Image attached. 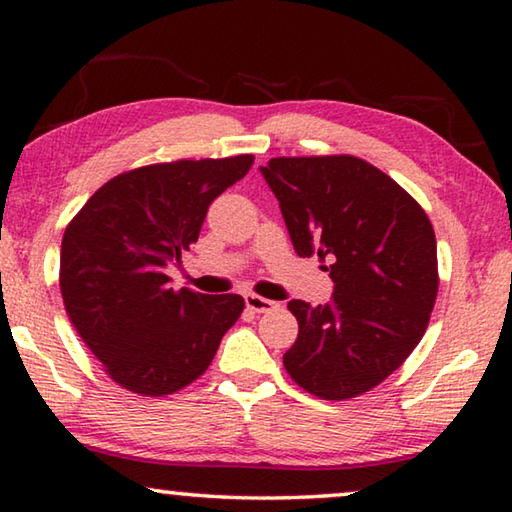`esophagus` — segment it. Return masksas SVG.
<instances>
[{
	"label": "esophagus",
	"instance_id": "obj_1",
	"mask_svg": "<svg viewBox=\"0 0 512 512\" xmlns=\"http://www.w3.org/2000/svg\"><path fill=\"white\" fill-rule=\"evenodd\" d=\"M244 300H246V307L250 311H255V314H268V311L277 309V302L257 296V293H246Z\"/></svg>",
	"mask_w": 512,
	"mask_h": 512
}]
</instances>
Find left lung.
Masks as SVG:
<instances>
[{"instance_id": "8db88e82", "label": "left lung", "mask_w": 512, "mask_h": 512, "mask_svg": "<svg viewBox=\"0 0 512 512\" xmlns=\"http://www.w3.org/2000/svg\"><path fill=\"white\" fill-rule=\"evenodd\" d=\"M262 173L296 253L332 257V302H289L298 339L284 368L320 400L368 393L427 332L440 282L429 216L391 176L354 155L273 158Z\"/></svg>"}]
</instances>
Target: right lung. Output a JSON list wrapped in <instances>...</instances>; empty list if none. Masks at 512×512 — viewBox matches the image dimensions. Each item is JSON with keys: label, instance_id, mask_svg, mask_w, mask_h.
Masks as SVG:
<instances>
[{"label": "right lung", "instance_id": "right-lung-1", "mask_svg": "<svg viewBox=\"0 0 512 512\" xmlns=\"http://www.w3.org/2000/svg\"><path fill=\"white\" fill-rule=\"evenodd\" d=\"M255 155L158 162L124 171L67 223L60 293L69 323L126 391L164 397L210 368L244 311L237 293L171 289L169 262L196 244L207 207Z\"/></svg>", "mask_w": 512, "mask_h": 512}]
</instances>
